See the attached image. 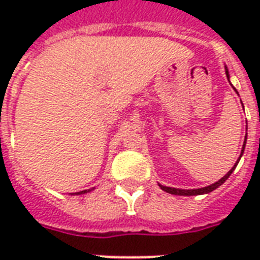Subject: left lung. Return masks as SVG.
Listing matches in <instances>:
<instances>
[{"instance_id":"left-lung-1","label":"left lung","mask_w":260,"mask_h":260,"mask_svg":"<svg viewBox=\"0 0 260 260\" xmlns=\"http://www.w3.org/2000/svg\"><path fill=\"white\" fill-rule=\"evenodd\" d=\"M225 74L226 77H228V81H230V74H228V70H226V67H225ZM246 139H247V135H246ZM244 147H246V140H244V146H243V150H242V154H240V156L243 155V151H244ZM239 160H240V158H239ZM239 162H236V165H238ZM236 165H235L232 169H231L228 173L224 175V177L220 179V181L217 182H214V183H212V185L209 186H205V187H201V189H190V190H185V189H175V187H167V186H162V185H159L160 186V189L165 190V191H167V193H170V194H175V196H198V194H206V193H210V191H213L214 189H217L218 186H221L224 182L230 178V175L232 174V171L235 170V167H236Z\"/></svg>"}]
</instances>
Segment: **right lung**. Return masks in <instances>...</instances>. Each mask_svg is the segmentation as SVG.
<instances>
[{
	"mask_svg": "<svg viewBox=\"0 0 260 260\" xmlns=\"http://www.w3.org/2000/svg\"><path fill=\"white\" fill-rule=\"evenodd\" d=\"M87 191H91V189H89V190H82V191H78V193H75V194H85V193H87Z\"/></svg>",
	"mask_w": 260,
	"mask_h": 260,
	"instance_id": "right-lung-1",
	"label": "right lung"
}]
</instances>
